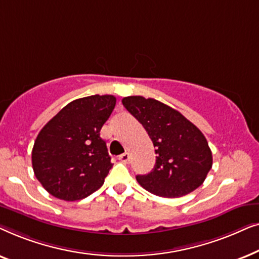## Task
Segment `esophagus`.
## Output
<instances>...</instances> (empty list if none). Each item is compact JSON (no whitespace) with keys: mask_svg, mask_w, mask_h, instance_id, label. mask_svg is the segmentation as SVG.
Returning a JSON list of instances; mask_svg holds the SVG:
<instances>
[{"mask_svg":"<svg viewBox=\"0 0 259 259\" xmlns=\"http://www.w3.org/2000/svg\"><path fill=\"white\" fill-rule=\"evenodd\" d=\"M130 153H123V154H121V155H119V160L120 161H122V162H125V164H127V162L130 161Z\"/></svg>","mask_w":259,"mask_h":259,"instance_id":"34e87169","label":"esophagus"}]
</instances>
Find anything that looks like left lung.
<instances>
[{"label": "left lung", "mask_w": 259, "mask_h": 259, "mask_svg": "<svg viewBox=\"0 0 259 259\" xmlns=\"http://www.w3.org/2000/svg\"><path fill=\"white\" fill-rule=\"evenodd\" d=\"M122 105L146 130L157 154L154 168L137 176L138 183L165 198L183 197L198 189L212 167V152L200 130L155 99L126 97Z\"/></svg>", "instance_id": "obj_1"}]
</instances>
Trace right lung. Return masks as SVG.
Masks as SVG:
<instances>
[{
	"label": "right lung",
	"mask_w": 259,
	"mask_h": 259,
	"mask_svg": "<svg viewBox=\"0 0 259 259\" xmlns=\"http://www.w3.org/2000/svg\"><path fill=\"white\" fill-rule=\"evenodd\" d=\"M115 102L113 95L76 99L40 131L31 164L35 177L52 196L80 200L102 186L113 164L100 130Z\"/></svg>",
	"instance_id": "1"
}]
</instances>
